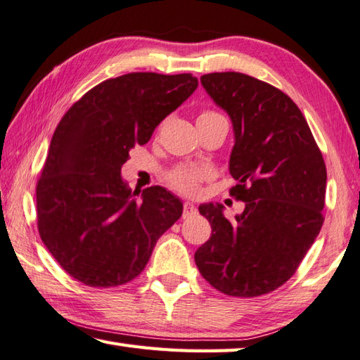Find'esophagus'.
<instances>
[{
	"instance_id": "1",
	"label": "esophagus",
	"mask_w": 360,
	"mask_h": 360,
	"mask_svg": "<svg viewBox=\"0 0 360 360\" xmlns=\"http://www.w3.org/2000/svg\"><path fill=\"white\" fill-rule=\"evenodd\" d=\"M197 214V209H195V206L192 205L191 201H186L184 202V207H182V217L184 219H188L192 217V215Z\"/></svg>"
}]
</instances>
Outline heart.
I'll return each mask as SVG.
<instances>
[{
  "label": "heart",
  "mask_w": 360,
  "mask_h": 360,
  "mask_svg": "<svg viewBox=\"0 0 360 360\" xmlns=\"http://www.w3.org/2000/svg\"><path fill=\"white\" fill-rule=\"evenodd\" d=\"M215 117H224V116L217 112H214V110H202L198 116V121L215 120ZM209 178H211V173H209V169L206 168L181 165V167H176L168 173L167 182L174 192H178L181 195H187V197H192V195H197L201 182Z\"/></svg>",
  "instance_id": "obj_1"
}]
</instances>
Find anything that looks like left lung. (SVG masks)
<instances>
[{
    "instance_id": "1",
    "label": "left lung",
    "mask_w": 360,
    "mask_h": 360,
    "mask_svg": "<svg viewBox=\"0 0 360 360\" xmlns=\"http://www.w3.org/2000/svg\"><path fill=\"white\" fill-rule=\"evenodd\" d=\"M230 115L234 143L230 195L245 202L236 220L220 205H202L212 228L195 252L202 278L234 297L276 291L294 276L321 230L326 163L299 107L283 91L240 72L201 77Z\"/></svg>"
}]
</instances>
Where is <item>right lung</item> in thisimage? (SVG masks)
I'll use <instances>...</instances> for the list:
<instances>
[{
    "instance_id": "1",
    "label": "right lung",
    "mask_w": 360,
    "mask_h": 360,
    "mask_svg": "<svg viewBox=\"0 0 360 360\" xmlns=\"http://www.w3.org/2000/svg\"><path fill=\"white\" fill-rule=\"evenodd\" d=\"M197 86L192 74L130 72L91 88L56 126L36 184L37 230L77 282L112 288L139 277L182 215L160 186L136 201L121 167Z\"/></svg>"
}]
</instances>
